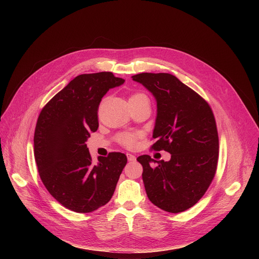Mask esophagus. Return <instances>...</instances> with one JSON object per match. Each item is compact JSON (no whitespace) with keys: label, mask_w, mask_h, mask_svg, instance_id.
<instances>
[{"label":"esophagus","mask_w":259,"mask_h":259,"mask_svg":"<svg viewBox=\"0 0 259 259\" xmlns=\"http://www.w3.org/2000/svg\"><path fill=\"white\" fill-rule=\"evenodd\" d=\"M127 158H128V161H130V162H134L136 160V157L131 154H127Z\"/></svg>","instance_id":"1"}]
</instances>
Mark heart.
<instances>
[{
	"instance_id": "b5f03b06",
	"label": "heart",
	"mask_w": 259,
	"mask_h": 259,
	"mask_svg": "<svg viewBox=\"0 0 259 259\" xmlns=\"http://www.w3.org/2000/svg\"><path fill=\"white\" fill-rule=\"evenodd\" d=\"M146 97L145 94L141 93V92H135L132 93L129 96V102H132L134 100L140 99ZM138 138V134L137 133H130V132H124V133H120L117 135V140L119 143H121L122 145L126 146V147H132L135 145L136 141Z\"/></svg>"
}]
</instances>
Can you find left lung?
<instances>
[{
    "instance_id": "8db88e82",
    "label": "left lung",
    "mask_w": 259,
    "mask_h": 259,
    "mask_svg": "<svg viewBox=\"0 0 259 259\" xmlns=\"http://www.w3.org/2000/svg\"><path fill=\"white\" fill-rule=\"evenodd\" d=\"M157 99L158 114L151 146L171 154L168 162L137 158L150 201L170 213L183 212L205 195L217 169L218 132L209 103L170 73L142 72L132 77Z\"/></svg>"
}]
</instances>
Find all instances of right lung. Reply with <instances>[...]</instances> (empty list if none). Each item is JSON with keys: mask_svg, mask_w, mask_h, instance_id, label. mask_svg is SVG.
Wrapping results in <instances>:
<instances>
[{"mask_svg": "<svg viewBox=\"0 0 259 259\" xmlns=\"http://www.w3.org/2000/svg\"><path fill=\"white\" fill-rule=\"evenodd\" d=\"M125 82L110 71L83 73L42 108L33 136V155L42 182L65 208L89 213L112 199L127 164L122 153L92 162L86 141L98 129L103 95Z\"/></svg>", "mask_w": 259, "mask_h": 259, "instance_id": "1", "label": "right lung"}]
</instances>
